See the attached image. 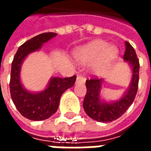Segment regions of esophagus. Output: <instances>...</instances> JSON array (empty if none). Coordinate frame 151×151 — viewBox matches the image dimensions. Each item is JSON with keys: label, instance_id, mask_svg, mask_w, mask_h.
Masks as SVG:
<instances>
[{"label": "esophagus", "instance_id": "34e87169", "mask_svg": "<svg viewBox=\"0 0 151 151\" xmlns=\"http://www.w3.org/2000/svg\"><path fill=\"white\" fill-rule=\"evenodd\" d=\"M86 79L82 75H78L77 77V80H76V83H78V82H85Z\"/></svg>", "mask_w": 151, "mask_h": 151}]
</instances>
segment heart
Here are the masks:
<instances>
[{"label": "heart", "instance_id": "heart-1", "mask_svg": "<svg viewBox=\"0 0 151 151\" xmlns=\"http://www.w3.org/2000/svg\"><path fill=\"white\" fill-rule=\"evenodd\" d=\"M118 50L115 46H109L104 40H95L82 47L76 53V57L81 62L92 63L93 71L100 74L109 69L116 60Z\"/></svg>", "mask_w": 151, "mask_h": 151}]
</instances>
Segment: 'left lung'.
<instances>
[{
	"label": "left lung",
	"mask_w": 151,
	"mask_h": 151,
	"mask_svg": "<svg viewBox=\"0 0 151 151\" xmlns=\"http://www.w3.org/2000/svg\"><path fill=\"white\" fill-rule=\"evenodd\" d=\"M124 60L129 63L132 69V78L129 88L119 100L109 103L100 98L104 79L91 78L86 81L87 91L83 101V108L93 120L105 123L111 122L121 116L133 104L138 88L140 65L135 50L127 41Z\"/></svg>",
	"instance_id": "8db88e82"
}]
</instances>
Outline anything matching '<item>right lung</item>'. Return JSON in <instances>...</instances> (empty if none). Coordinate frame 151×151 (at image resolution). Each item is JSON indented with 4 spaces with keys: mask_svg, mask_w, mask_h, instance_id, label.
Here are the masks:
<instances>
[{
    "mask_svg": "<svg viewBox=\"0 0 151 151\" xmlns=\"http://www.w3.org/2000/svg\"><path fill=\"white\" fill-rule=\"evenodd\" d=\"M56 35L47 32L29 40L18 47L12 62L9 82L12 100L18 111L29 120H43L52 116L58 109L60 99L63 93L75 83V75L65 78L54 77L43 91L36 93L26 90L22 84L20 72L25 58L30 53L39 51L43 43Z\"/></svg>",
    "mask_w": 151,
    "mask_h": 151,
    "instance_id": "obj_1",
    "label": "right lung"
}]
</instances>
